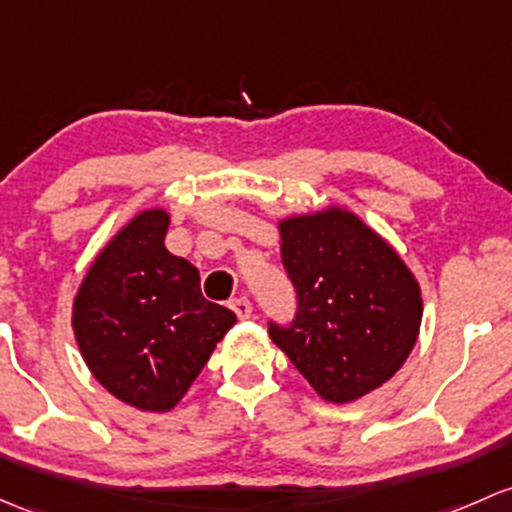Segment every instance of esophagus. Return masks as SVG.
<instances>
[{
    "label": "esophagus",
    "instance_id": "esophagus-1",
    "mask_svg": "<svg viewBox=\"0 0 512 512\" xmlns=\"http://www.w3.org/2000/svg\"><path fill=\"white\" fill-rule=\"evenodd\" d=\"M230 309L238 314V319H250L252 316V304H250V299H245V297H238V299L230 301Z\"/></svg>",
    "mask_w": 512,
    "mask_h": 512
}]
</instances>
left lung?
I'll use <instances>...</instances> for the list:
<instances>
[{
  "instance_id": "obj_1",
  "label": "left lung",
  "mask_w": 512,
  "mask_h": 512,
  "mask_svg": "<svg viewBox=\"0 0 512 512\" xmlns=\"http://www.w3.org/2000/svg\"><path fill=\"white\" fill-rule=\"evenodd\" d=\"M282 265L297 292L272 341L328 402L368 395L400 370L422 324V294L395 250L358 215L328 208L279 223Z\"/></svg>"
}]
</instances>
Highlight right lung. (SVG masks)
<instances>
[{"mask_svg":"<svg viewBox=\"0 0 512 512\" xmlns=\"http://www.w3.org/2000/svg\"><path fill=\"white\" fill-rule=\"evenodd\" d=\"M169 213L129 220L90 267L73 331L90 373L117 400L166 412L186 395L235 314L201 294V274L164 247Z\"/></svg>","mask_w":512,"mask_h":512,"instance_id":"obj_1","label":"right lung"}]
</instances>
